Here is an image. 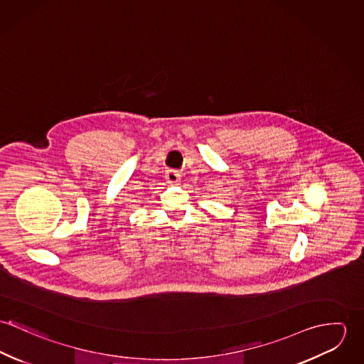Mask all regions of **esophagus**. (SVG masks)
Instances as JSON below:
<instances>
[{
  "label": "esophagus",
  "instance_id": "esophagus-1",
  "mask_svg": "<svg viewBox=\"0 0 364 364\" xmlns=\"http://www.w3.org/2000/svg\"><path fill=\"white\" fill-rule=\"evenodd\" d=\"M165 179H166L169 183H178L179 179H181V175H179L178 171L169 169V171H166V173H165Z\"/></svg>",
  "mask_w": 364,
  "mask_h": 364
}]
</instances>
